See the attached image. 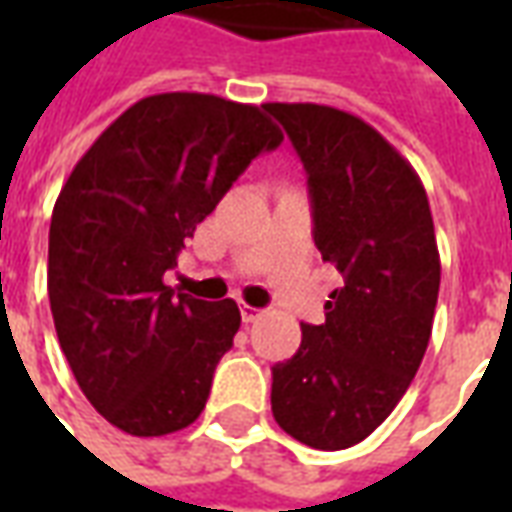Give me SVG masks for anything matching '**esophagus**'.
<instances>
[{
	"instance_id": "obj_1",
	"label": "esophagus",
	"mask_w": 512,
	"mask_h": 512,
	"mask_svg": "<svg viewBox=\"0 0 512 512\" xmlns=\"http://www.w3.org/2000/svg\"><path fill=\"white\" fill-rule=\"evenodd\" d=\"M260 315H263V310H257V307H249V304L241 307V318H244V323H255Z\"/></svg>"
}]
</instances>
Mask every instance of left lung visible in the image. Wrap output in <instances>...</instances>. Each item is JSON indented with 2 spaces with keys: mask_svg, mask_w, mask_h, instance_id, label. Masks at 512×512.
Returning <instances> with one entry per match:
<instances>
[{
  "mask_svg": "<svg viewBox=\"0 0 512 512\" xmlns=\"http://www.w3.org/2000/svg\"><path fill=\"white\" fill-rule=\"evenodd\" d=\"M299 153L312 238L343 285L326 321L301 323L296 354L271 367L279 428L315 450H345L384 422L428 348L441 263L428 194L365 120L318 104H263Z\"/></svg>",
  "mask_w": 512,
  "mask_h": 512,
  "instance_id": "left-lung-1",
  "label": "left lung"
}]
</instances>
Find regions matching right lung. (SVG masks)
I'll return each instance as SVG.
<instances>
[{
    "mask_svg": "<svg viewBox=\"0 0 512 512\" xmlns=\"http://www.w3.org/2000/svg\"><path fill=\"white\" fill-rule=\"evenodd\" d=\"M279 131L219 95L136 101L79 158L49 230V301L84 397L131 436L200 417L213 370L241 326L233 299L175 293L164 274Z\"/></svg>",
    "mask_w": 512,
    "mask_h": 512,
    "instance_id": "obj_1",
    "label": "right lung"
}]
</instances>
